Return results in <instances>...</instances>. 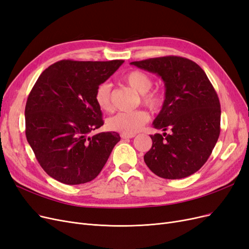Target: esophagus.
Wrapping results in <instances>:
<instances>
[{"label":"esophagus","instance_id":"34e87169","mask_svg":"<svg viewBox=\"0 0 249 249\" xmlns=\"http://www.w3.org/2000/svg\"><path fill=\"white\" fill-rule=\"evenodd\" d=\"M134 134H127V133H121V138L123 140H126V139H132L134 138Z\"/></svg>","mask_w":249,"mask_h":249}]
</instances>
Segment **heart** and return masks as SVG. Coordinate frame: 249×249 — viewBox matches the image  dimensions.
<instances>
[{"mask_svg": "<svg viewBox=\"0 0 249 249\" xmlns=\"http://www.w3.org/2000/svg\"><path fill=\"white\" fill-rule=\"evenodd\" d=\"M125 83L130 86L134 91L142 94L141 99L142 104L152 110H157L162 106L163 96L158 91H151L153 81L149 74L141 70L128 72L124 76ZM95 102L103 111H108L111 108L110 103V87L103 83L96 88ZM149 120V116L145 110H133L118 113L107 120V127L110 130L127 134H133L140 131L142 126Z\"/></svg>", "mask_w": 249, "mask_h": 249, "instance_id": "b5f03b06", "label": "heart"}]
</instances>
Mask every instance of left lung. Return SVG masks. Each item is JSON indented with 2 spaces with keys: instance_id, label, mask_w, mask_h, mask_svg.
Returning <instances> with one entry per match:
<instances>
[{
  "instance_id": "obj_1",
  "label": "left lung",
  "mask_w": 249,
  "mask_h": 249,
  "mask_svg": "<svg viewBox=\"0 0 249 249\" xmlns=\"http://www.w3.org/2000/svg\"><path fill=\"white\" fill-rule=\"evenodd\" d=\"M156 73L165 86L162 108L150 135L152 148L143 156L160 178L182 179L195 174L210 157L220 133V103L205 71L196 63L177 55L131 62Z\"/></svg>"
}]
</instances>
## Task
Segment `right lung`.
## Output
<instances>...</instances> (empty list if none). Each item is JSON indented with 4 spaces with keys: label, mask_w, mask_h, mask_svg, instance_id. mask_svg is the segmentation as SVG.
Masks as SVG:
<instances>
[{
    "label": "right lung",
    "mask_w": 249,
    "mask_h": 249,
    "mask_svg": "<svg viewBox=\"0 0 249 249\" xmlns=\"http://www.w3.org/2000/svg\"><path fill=\"white\" fill-rule=\"evenodd\" d=\"M123 62L62 60L38 77L26 104V136L39 164L54 180L67 185L92 181L121 140L114 131L89 133L103 125L96 88Z\"/></svg>",
    "instance_id": "1"
}]
</instances>
